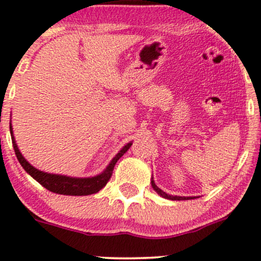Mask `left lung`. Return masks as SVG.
I'll use <instances>...</instances> for the list:
<instances>
[{
	"mask_svg": "<svg viewBox=\"0 0 261 261\" xmlns=\"http://www.w3.org/2000/svg\"><path fill=\"white\" fill-rule=\"evenodd\" d=\"M151 184H152V188H153L154 190L157 191V193L160 194L162 197H166V199H169V200H188V199H190V197H185V196H172V195H168V194H166V193H164V191H162L161 189L154 184L153 180H151ZM191 199H193V197H191Z\"/></svg>",
	"mask_w": 261,
	"mask_h": 261,
	"instance_id": "8db88e82",
	"label": "left lung"
}]
</instances>
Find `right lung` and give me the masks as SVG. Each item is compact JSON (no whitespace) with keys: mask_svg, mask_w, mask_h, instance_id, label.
I'll use <instances>...</instances> for the list:
<instances>
[{"mask_svg":"<svg viewBox=\"0 0 261 261\" xmlns=\"http://www.w3.org/2000/svg\"><path fill=\"white\" fill-rule=\"evenodd\" d=\"M10 130L14 152H16V155L18 161H19L20 166L24 168V170L29 175H32L35 180L40 182V184L43 185L44 188H46L47 190L56 194H62V195L82 196L98 193L101 188L106 187L107 182L109 181L110 178H112L114 167H115L119 158H120L125 152H127V149L131 147V145H133L131 142L127 143V145L113 158L112 162L109 163V166L107 167V169L104 170L101 174L97 176H92V178H71V176L50 174V173L40 172L39 169L31 166V164L24 160V157H23L22 153L19 152V149L17 147V143L13 137V133H12V126L10 127Z\"/></svg>","mask_w":261,"mask_h":261,"instance_id":"right-lung-1","label":"right lung"}]
</instances>
